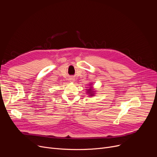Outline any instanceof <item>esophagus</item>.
Here are the masks:
<instances>
[{"label": "esophagus", "mask_w": 157, "mask_h": 157, "mask_svg": "<svg viewBox=\"0 0 157 157\" xmlns=\"http://www.w3.org/2000/svg\"><path fill=\"white\" fill-rule=\"evenodd\" d=\"M70 81H71V82H74V78H70Z\"/></svg>", "instance_id": "34e87169"}]
</instances>
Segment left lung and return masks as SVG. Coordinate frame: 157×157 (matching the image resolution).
<instances>
[{
    "mask_svg": "<svg viewBox=\"0 0 157 157\" xmlns=\"http://www.w3.org/2000/svg\"><path fill=\"white\" fill-rule=\"evenodd\" d=\"M92 83H90L89 85V88L86 89V94L88 95L89 97H93L95 95V90L94 89L93 86H92Z\"/></svg>",
    "mask_w": 157,
    "mask_h": 157,
    "instance_id": "1",
    "label": "left lung"
}]
</instances>
